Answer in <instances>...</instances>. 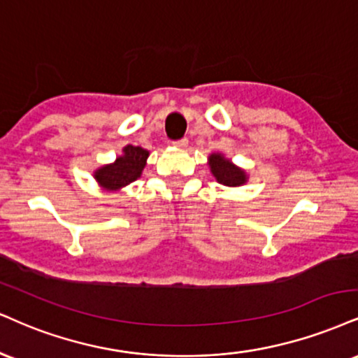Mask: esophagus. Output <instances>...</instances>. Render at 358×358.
Instances as JSON below:
<instances>
[{
	"mask_svg": "<svg viewBox=\"0 0 358 358\" xmlns=\"http://www.w3.org/2000/svg\"><path fill=\"white\" fill-rule=\"evenodd\" d=\"M175 146H178V148H185V146L188 145V138H182V140H176L173 141Z\"/></svg>",
	"mask_w": 358,
	"mask_h": 358,
	"instance_id": "esophagus-1",
	"label": "esophagus"
}]
</instances>
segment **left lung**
<instances>
[{
  "label": "left lung",
  "instance_id": "1",
  "mask_svg": "<svg viewBox=\"0 0 358 358\" xmlns=\"http://www.w3.org/2000/svg\"><path fill=\"white\" fill-rule=\"evenodd\" d=\"M210 168H212V173L215 175L218 183L228 185V187H238L247 182L245 178V171L231 165L230 162L225 160L222 155H212L210 157Z\"/></svg>",
  "mask_w": 358,
  "mask_h": 358
}]
</instances>
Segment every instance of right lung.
I'll list each match as a JSON object with an SVG mask.
<instances>
[{"label": "right lung", "mask_w": 358, "mask_h": 358, "mask_svg": "<svg viewBox=\"0 0 358 358\" xmlns=\"http://www.w3.org/2000/svg\"><path fill=\"white\" fill-rule=\"evenodd\" d=\"M123 152V157H120L113 165L103 166L94 173V178L108 190H115V188L135 182L145 168V162L148 158L146 150L141 146L128 145L124 146Z\"/></svg>", "instance_id": "right-lung-1"}]
</instances>
